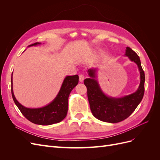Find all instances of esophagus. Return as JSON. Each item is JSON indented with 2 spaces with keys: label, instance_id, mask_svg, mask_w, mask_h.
<instances>
[{
  "label": "esophagus",
  "instance_id": "esophagus-1",
  "mask_svg": "<svg viewBox=\"0 0 160 160\" xmlns=\"http://www.w3.org/2000/svg\"><path fill=\"white\" fill-rule=\"evenodd\" d=\"M79 81L80 82H83V80H84V75H82V74H81V75H79Z\"/></svg>",
  "mask_w": 160,
  "mask_h": 160
}]
</instances>
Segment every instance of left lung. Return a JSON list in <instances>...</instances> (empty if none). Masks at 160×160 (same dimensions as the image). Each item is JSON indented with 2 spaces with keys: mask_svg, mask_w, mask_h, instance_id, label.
Segmentation results:
<instances>
[{
  "mask_svg": "<svg viewBox=\"0 0 160 160\" xmlns=\"http://www.w3.org/2000/svg\"><path fill=\"white\" fill-rule=\"evenodd\" d=\"M125 56L128 57L130 61L136 63L140 72L139 86L133 93L118 98L105 95L97 80V69H89L88 75L90 77L84 80V84L88 89V97L92 114L102 122L115 123L127 119L143 99L145 91V73L139 57L129 47H126Z\"/></svg>",
  "mask_w": 160,
  "mask_h": 160,
  "instance_id": "left-lung-1",
  "label": "left lung"
}]
</instances>
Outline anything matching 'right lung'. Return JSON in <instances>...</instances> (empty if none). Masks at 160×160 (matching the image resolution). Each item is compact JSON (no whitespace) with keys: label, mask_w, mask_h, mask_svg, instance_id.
Wrapping results in <instances>:
<instances>
[{"label":"right lung","mask_w":160,"mask_h":160,"mask_svg":"<svg viewBox=\"0 0 160 160\" xmlns=\"http://www.w3.org/2000/svg\"><path fill=\"white\" fill-rule=\"evenodd\" d=\"M41 44V42H35L30 45L28 47ZM78 83L79 76L77 75L65 77L59 93L50 103L40 108H28L22 105L14 97L12 88V73L11 93L14 103L28 121L37 125H49L61 122L65 119L68 111L69 94Z\"/></svg>","instance_id":"right-lung-1"}]
</instances>
